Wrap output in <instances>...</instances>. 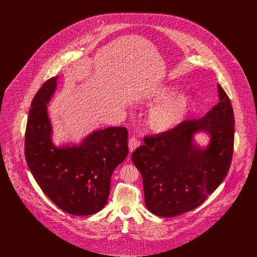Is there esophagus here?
<instances>
[{
  "instance_id": "34e87169",
  "label": "esophagus",
  "mask_w": 257,
  "mask_h": 257,
  "mask_svg": "<svg viewBox=\"0 0 257 257\" xmlns=\"http://www.w3.org/2000/svg\"><path fill=\"white\" fill-rule=\"evenodd\" d=\"M140 145H141V142H140L137 138L132 137V138L129 140V150H130V152H133L135 149L139 147Z\"/></svg>"
}]
</instances>
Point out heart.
I'll list each match as a JSON object with an SVG mask.
<instances>
[{
  "mask_svg": "<svg viewBox=\"0 0 257 257\" xmlns=\"http://www.w3.org/2000/svg\"><path fill=\"white\" fill-rule=\"evenodd\" d=\"M177 86L161 87L152 97V105H156L150 112L148 123L150 128L158 133L169 132L179 126L189 115L194 104L190 95L181 94Z\"/></svg>",
  "mask_w": 257,
  "mask_h": 257,
  "instance_id": "b5f03b06",
  "label": "heart"
}]
</instances>
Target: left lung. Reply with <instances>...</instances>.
<instances>
[{"mask_svg": "<svg viewBox=\"0 0 257 257\" xmlns=\"http://www.w3.org/2000/svg\"><path fill=\"white\" fill-rule=\"evenodd\" d=\"M220 102L199 119H187L169 132L144 138L131 159L144 181L147 209L164 218L202 204L229 171L234 147L230 99L218 85ZM206 132L210 144L197 147L192 136Z\"/></svg>", "mask_w": 257, "mask_h": 257, "instance_id": "1", "label": "left lung"}]
</instances>
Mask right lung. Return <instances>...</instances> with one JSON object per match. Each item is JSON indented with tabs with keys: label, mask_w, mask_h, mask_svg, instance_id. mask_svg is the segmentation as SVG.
Listing matches in <instances>:
<instances>
[{
	"label": "right lung",
	"mask_w": 257,
	"mask_h": 257,
	"mask_svg": "<svg viewBox=\"0 0 257 257\" xmlns=\"http://www.w3.org/2000/svg\"><path fill=\"white\" fill-rule=\"evenodd\" d=\"M58 78L47 80L33 99L25 156L38 186L58 207L68 214L88 216L107 203L111 174L128 155V131L109 127L88 135L79 146L55 147L46 104Z\"/></svg>",
	"instance_id": "obj_1"
}]
</instances>
